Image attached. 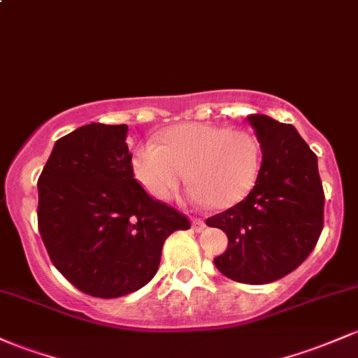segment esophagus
Wrapping results in <instances>:
<instances>
[{"label":"esophagus","instance_id":"1","mask_svg":"<svg viewBox=\"0 0 358 358\" xmlns=\"http://www.w3.org/2000/svg\"><path fill=\"white\" fill-rule=\"evenodd\" d=\"M192 227H194L195 233H200V231H203V227H206V222H203L202 219L194 217L192 219Z\"/></svg>","mask_w":358,"mask_h":358}]
</instances>
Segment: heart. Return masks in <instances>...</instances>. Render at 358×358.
Segmentation results:
<instances>
[{
  "instance_id": "b5f03b06",
  "label": "heart",
  "mask_w": 358,
  "mask_h": 358,
  "mask_svg": "<svg viewBox=\"0 0 358 358\" xmlns=\"http://www.w3.org/2000/svg\"><path fill=\"white\" fill-rule=\"evenodd\" d=\"M131 166L137 183L159 202L175 197L188 176L194 185L188 192L192 202L229 209L253 190L262 149L248 131L192 122L168 129L159 144H139Z\"/></svg>"
}]
</instances>
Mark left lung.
<instances>
[{"label": "left lung", "mask_w": 358, "mask_h": 358, "mask_svg": "<svg viewBox=\"0 0 358 358\" xmlns=\"http://www.w3.org/2000/svg\"><path fill=\"white\" fill-rule=\"evenodd\" d=\"M248 122L262 148L253 190L207 226L227 234V248L214 258L222 275L241 284H268L296 270L323 231L324 192L317 158L290 124L253 113Z\"/></svg>", "instance_id": "left-lung-1"}]
</instances>
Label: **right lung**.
Returning a JSON list of instances; mask_svg holds the SVG:
<instances>
[{
    "mask_svg": "<svg viewBox=\"0 0 358 358\" xmlns=\"http://www.w3.org/2000/svg\"><path fill=\"white\" fill-rule=\"evenodd\" d=\"M127 131L93 122L69 132L37 182L38 231L50 262L74 287L101 299L144 287L166 238L190 227L137 183Z\"/></svg>",
    "mask_w": 358,
    "mask_h": 358,
    "instance_id": "1",
    "label": "right lung"
}]
</instances>
